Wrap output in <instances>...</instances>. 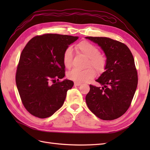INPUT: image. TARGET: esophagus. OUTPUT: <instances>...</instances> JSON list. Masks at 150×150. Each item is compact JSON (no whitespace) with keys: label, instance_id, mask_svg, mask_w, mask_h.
I'll use <instances>...</instances> for the list:
<instances>
[{"label":"esophagus","instance_id":"34e87169","mask_svg":"<svg viewBox=\"0 0 150 150\" xmlns=\"http://www.w3.org/2000/svg\"><path fill=\"white\" fill-rule=\"evenodd\" d=\"M74 85L75 86H80V85H81V83H80V82H74Z\"/></svg>","mask_w":150,"mask_h":150}]
</instances>
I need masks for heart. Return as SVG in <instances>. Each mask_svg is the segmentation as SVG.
Segmentation results:
<instances>
[{"label": "heart", "instance_id": "heart-1", "mask_svg": "<svg viewBox=\"0 0 150 150\" xmlns=\"http://www.w3.org/2000/svg\"><path fill=\"white\" fill-rule=\"evenodd\" d=\"M76 50L79 53L87 57L88 61L87 66H91L98 72L103 71L106 66L107 59L104 54L99 53L98 47L88 41H82L75 46ZM73 53L71 47L66 49L63 53V64L66 68H69L72 63ZM96 75L95 69L89 67L85 69H73L68 73V77L69 79L77 82H87L95 77Z\"/></svg>", "mask_w": 150, "mask_h": 150}]
</instances>
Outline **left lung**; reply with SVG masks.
I'll return each instance as SVG.
<instances>
[{
	"label": "left lung",
	"instance_id": "obj_1",
	"mask_svg": "<svg viewBox=\"0 0 150 150\" xmlns=\"http://www.w3.org/2000/svg\"><path fill=\"white\" fill-rule=\"evenodd\" d=\"M85 38L97 44L107 59L106 70L96 80L101 87L90 85L87 106L100 119H116L128 110L137 87L134 59L128 47L119 41L107 37Z\"/></svg>",
	"mask_w": 150,
	"mask_h": 150
}]
</instances>
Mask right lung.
I'll return each instance as SVG.
<instances>
[{
    "instance_id": "1",
    "label": "right lung",
    "mask_w": 150,
    "mask_h": 150,
    "mask_svg": "<svg viewBox=\"0 0 150 150\" xmlns=\"http://www.w3.org/2000/svg\"><path fill=\"white\" fill-rule=\"evenodd\" d=\"M79 39L66 35L44 34L32 38L21 54L16 84L24 106L33 116L49 117L62 106L73 86L64 79L62 57L69 44Z\"/></svg>"
}]
</instances>
